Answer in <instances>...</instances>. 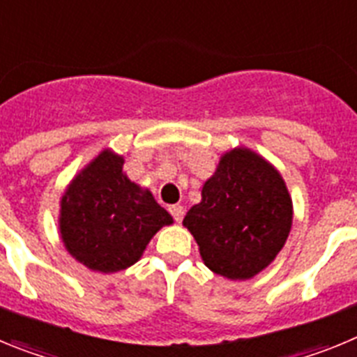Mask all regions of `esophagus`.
Wrapping results in <instances>:
<instances>
[{
    "mask_svg": "<svg viewBox=\"0 0 357 357\" xmlns=\"http://www.w3.org/2000/svg\"><path fill=\"white\" fill-rule=\"evenodd\" d=\"M169 213H172L173 220H175L176 223H181L182 218H184V207H182V206H172V207H169Z\"/></svg>",
    "mask_w": 357,
    "mask_h": 357,
    "instance_id": "1",
    "label": "esophagus"
}]
</instances>
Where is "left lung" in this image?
<instances>
[{
	"label": "left lung",
	"mask_w": 357,
	"mask_h": 357,
	"mask_svg": "<svg viewBox=\"0 0 357 357\" xmlns=\"http://www.w3.org/2000/svg\"><path fill=\"white\" fill-rule=\"evenodd\" d=\"M291 222V197L280 173L241 146L223 153L202 188V202L182 223L197 239L209 270L230 280H247L282 250Z\"/></svg>",
	"instance_id": "obj_1"
}]
</instances>
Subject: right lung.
Returning a JSON list of instances; mask_svg holds the SVG:
<instances>
[{"label":"right lung","mask_w":357,"mask_h":357,"mask_svg":"<svg viewBox=\"0 0 357 357\" xmlns=\"http://www.w3.org/2000/svg\"><path fill=\"white\" fill-rule=\"evenodd\" d=\"M123 162L121 155L103 150L62 195L59 229L66 250L94 272L132 266L157 230L173 223L153 195L123 173Z\"/></svg>","instance_id":"add662e5"}]
</instances>
